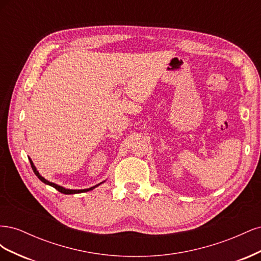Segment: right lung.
<instances>
[{"instance_id":"add662e5","label":"right lung","mask_w":261,"mask_h":261,"mask_svg":"<svg viewBox=\"0 0 261 261\" xmlns=\"http://www.w3.org/2000/svg\"><path fill=\"white\" fill-rule=\"evenodd\" d=\"M28 159H29V162H30V164H31V169L34 170V173L36 174V176H37L39 179H40L41 181H43L44 184H46V185H50V186L54 187L55 189H58V191H59L60 193H63V194H66V195H73V194L86 193V192H89V191H91V189L96 188L97 186H99L100 184L103 183V181H101V183H99V184H97V185H94V186H92V187H90V188H85V189H69V188H65V187L60 186V185L55 184V183H52V181H50V180H48V179H45L43 176H41V175H40V173H39V171H38V170H37V168L35 167V164H34L33 160H31L30 158H28Z\"/></svg>"}]
</instances>
